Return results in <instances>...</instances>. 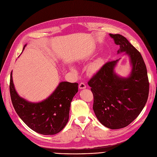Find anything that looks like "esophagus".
Here are the masks:
<instances>
[{
	"label": "esophagus",
	"mask_w": 157,
	"mask_h": 157,
	"mask_svg": "<svg viewBox=\"0 0 157 157\" xmlns=\"http://www.w3.org/2000/svg\"><path fill=\"white\" fill-rule=\"evenodd\" d=\"M86 88V85L84 83H81L79 85V89H84Z\"/></svg>",
	"instance_id": "esophagus-1"
}]
</instances>
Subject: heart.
Instances as JSON below:
<instances>
[{
    "instance_id": "obj_1",
    "label": "heart",
    "mask_w": 157,
    "mask_h": 157,
    "mask_svg": "<svg viewBox=\"0 0 157 157\" xmlns=\"http://www.w3.org/2000/svg\"><path fill=\"white\" fill-rule=\"evenodd\" d=\"M104 65V61L101 58L97 59L90 63L88 67V72L90 75H96L102 69ZM68 68L72 72H76L77 71L73 65H69Z\"/></svg>"
}]
</instances>
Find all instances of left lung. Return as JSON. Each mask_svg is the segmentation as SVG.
I'll list each match as a JSON object with an SVG mask.
<instances>
[{"label": "left lung", "mask_w": 157, "mask_h": 157, "mask_svg": "<svg viewBox=\"0 0 157 157\" xmlns=\"http://www.w3.org/2000/svg\"><path fill=\"white\" fill-rule=\"evenodd\" d=\"M109 36L120 46L117 54L125 52L128 56L130 74L121 77L116 73L118 59L105 63L88 84L93 93V110L98 120L107 128L118 129L129 125L140 114L147 100L149 85L140 52L121 35Z\"/></svg>", "instance_id": "1"}]
</instances>
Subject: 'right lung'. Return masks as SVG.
I'll return each instance as SVG.
<instances>
[{
  "mask_svg": "<svg viewBox=\"0 0 157 157\" xmlns=\"http://www.w3.org/2000/svg\"><path fill=\"white\" fill-rule=\"evenodd\" d=\"M10 91L15 111L26 125L39 134L53 135L59 132L68 122L71 103L78 91V83L61 82L45 100L31 102L17 92L11 72Z\"/></svg>",
  "mask_w": 157,
  "mask_h": 157,
  "instance_id": "right-lung-1",
  "label": "right lung"
}]
</instances>
